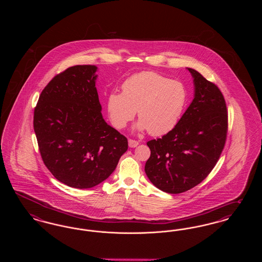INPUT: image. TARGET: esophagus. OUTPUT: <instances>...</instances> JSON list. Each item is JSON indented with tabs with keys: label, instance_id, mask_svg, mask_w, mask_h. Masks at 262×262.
<instances>
[{
	"label": "esophagus",
	"instance_id": "obj_1",
	"mask_svg": "<svg viewBox=\"0 0 262 262\" xmlns=\"http://www.w3.org/2000/svg\"><path fill=\"white\" fill-rule=\"evenodd\" d=\"M137 145H138V141L134 140V139H128V146H129L130 148L137 147Z\"/></svg>",
	"mask_w": 262,
	"mask_h": 262
}]
</instances>
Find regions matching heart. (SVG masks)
<instances>
[{"label": "heart", "instance_id": "heart-1", "mask_svg": "<svg viewBox=\"0 0 262 262\" xmlns=\"http://www.w3.org/2000/svg\"><path fill=\"white\" fill-rule=\"evenodd\" d=\"M122 89L123 92H113L107 98L110 121L120 129L135 118L137 110V130L164 136L179 123L187 105L185 85L154 72L130 75Z\"/></svg>", "mask_w": 262, "mask_h": 262}]
</instances>
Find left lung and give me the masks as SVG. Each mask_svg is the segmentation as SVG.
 I'll return each mask as SVG.
<instances>
[{"label": "left lung", "mask_w": 262, "mask_h": 262, "mask_svg": "<svg viewBox=\"0 0 262 262\" xmlns=\"http://www.w3.org/2000/svg\"><path fill=\"white\" fill-rule=\"evenodd\" d=\"M194 96L174 128L147 142L145 173L168 193H181L200 184L218 161L228 130L224 96L214 83L193 69Z\"/></svg>", "instance_id": "left-lung-1"}]
</instances>
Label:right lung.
Returning a JSON list of instances; mask_svg holds the SVG:
<instances>
[{"mask_svg": "<svg viewBox=\"0 0 262 262\" xmlns=\"http://www.w3.org/2000/svg\"><path fill=\"white\" fill-rule=\"evenodd\" d=\"M96 66H74L56 75L39 96L33 126L42 160L62 184L95 187L115 171L127 139L102 116Z\"/></svg>", "mask_w": 262, "mask_h": 262, "instance_id": "1", "label": "right lung"}]
</instances>
